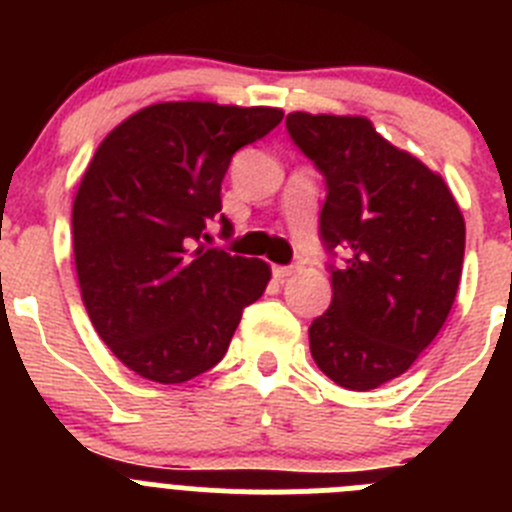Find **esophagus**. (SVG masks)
Wrapping results in <instances>:
<instances>
[{
	"mask_svg": "<svg viewBox=\"0 0 512 512\" xmlns=\"http://www.w3.org/2000/svg\"><path fill=\"white\" fill-rule=\"evenodd\" d=\"M271 271H274V277L282 279V282H284V279H289V277H292V274H295L297 266H295V264H287V266H271Z\"/></svg>",
	"mask_w": 512,
	"mask_h": 512,
	"instance_id": "34e87169",
	"label": "esophagus"
}]
</instances>
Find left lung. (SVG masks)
Masks as SVG:
<instances>
[{
  "mask_svg": "<svg viewBox=\"0 0 512 512\" xmlns=\"http://www.w3.org/2000/svg\"><path fill=\"white\" fill-rule=\"evenodd\" d=\"M287 133L325 179L320 241L333 302L310 325L312 359L346 390H374L408 372L449 318L464 217L441 176L366 117L292 112Z\"/></svg>",
  "mask_w": 512,
  "mask_h": 512,
  "instance_id": "obj_1",
  "label": "left lung"
}]
</instances>
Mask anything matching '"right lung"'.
Returning <instances> with one entry per match:
<instances>
[{"label": "right lung", "mask_w": 512, "mask_h": 512, "mask_svg": "<svg viewBox=\"0 0 512 512\" xmlns=\"http://www.w3.org/2000/svg\"><path fill=\"white\" fill-rule=\"evenodd\" d=\"M282 122L274 107L164 102L117 125L74 200V261L92 325L130 372L161 384L223 359L241 315L264 295L261 259L202 243L223 215L220 184L238 148Z\"/></svg>", "instance_id": "add662e5"}]
</instances>
